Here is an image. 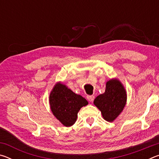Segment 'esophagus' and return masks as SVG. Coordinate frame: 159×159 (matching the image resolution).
I'll return each mask as SVG.
<instances>
[{"mask_svg":"<svg viewBox=\"0 0 159 159\" xmlns=\"http://www.w3.org/2000/svg\"><path fill=\"white\" fill-rule=\"evenodd\" d=\"M87 99H88V101H89V102H93L94 101V99H95V96L88 95V96H87Z\"/></svg>","mask_w":159,"mask_h":159,"instance_id":"34e87169","label":"esophagus"}]
</instances>
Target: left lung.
<instances>
[{"label":"left lung","mask_w":159,"mask_h":159,"mask_svg":"<svg viewBox=\"0 0 159 159\" xmlns=\"http://www.w3.org/2000/svg\"><path fill=\"white\" fill-rule=\"evenodd\" d=\"M126 102L127 93L124 86L118 79H111L106 83L105 92L97 97L93 103L104 120L113 122L122 112Z\"/></svg>","instance_id":"obj_1"}]
</instances>
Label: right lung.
<instances>
[{"instance_id":"1","label":"right lung","mask_w":159,"mask_h":159,"mask_svg":"<svg viewBox=\"0 0 159 159\" xmlns=\"http://www.w3.org/2000/svg\"><path fill=\"white\" fill-rule=\"evenodd\" d=\"M49 103L55 117L64 126L70 127L76 121L80 109L88 105V102L60 81L55 83L51 90Z\"/></svg>"}]
</instances>
